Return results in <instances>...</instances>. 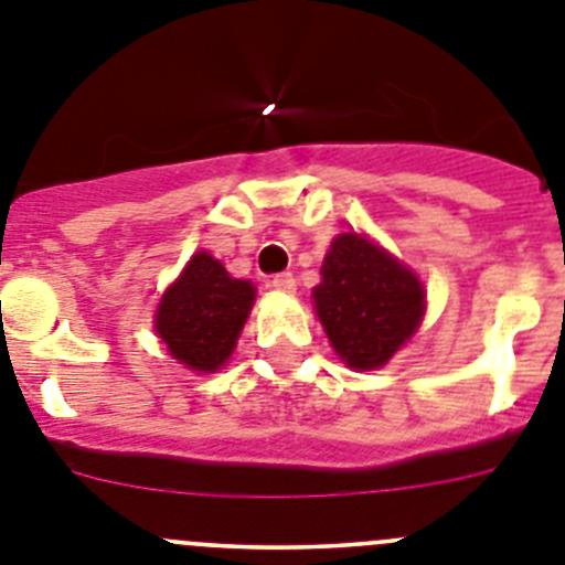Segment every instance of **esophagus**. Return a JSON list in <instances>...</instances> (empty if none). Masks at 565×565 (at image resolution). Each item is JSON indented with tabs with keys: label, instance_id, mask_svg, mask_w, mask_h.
Listing matches in <instances>:
<instances>
[{
	"label": "esophagus",
	"instance_id": "1",
	"mask_svg": "<svg viewBox=\"0 0 565 565\" xmlns=\"http://www.w3.org/2000/svg\"><path fill=\"white\" fill-rule=\"evenodd\" d=\"M271 288H277V291L282 294H294L297 291V279H294V274H274L271 277Z\"/></svg>",
	"mask_w": 565,
	"mask_h": 565
}]
</instances>
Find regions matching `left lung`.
I'll return each mask as SVG.
<instances>
[{
	"label": "left lung",
	"instance_id": "8db88e82",
	"mask_svg": "<svg viewBox=\"0 0 565 565\" xmlns=\"http://www.w3.org/2000/svg\"><path fill=\"white\" fill-rule=\"evenodd\" d=\"M313 288L317 317L348 367L376 371L418 331L427 308L422 279L371 237H333Z\"/></svg>",
	"mask_w": 565,
	"mask_h": 565
}]
</instances>
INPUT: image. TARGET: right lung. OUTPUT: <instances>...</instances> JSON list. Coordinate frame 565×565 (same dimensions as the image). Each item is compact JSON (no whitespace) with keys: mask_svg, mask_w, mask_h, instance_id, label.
Instances as JSON below:
<instances>
[{"mask_svg":"<svg viewBox=\"0 0 565 565\" xmlns=\"http://www.w3.org/2000/svg\"><path fill=\"white\" fill-rule=\"evenodd\" d=\"M257 288L234 279L209 252L192 254L181 277L163 291L154 331L189 371L214 373L232 356Z\"/></svg>","mask_w":565,"mask_h":565,"instance_id":"obj_1","label":"right lung"}]
</instances>
